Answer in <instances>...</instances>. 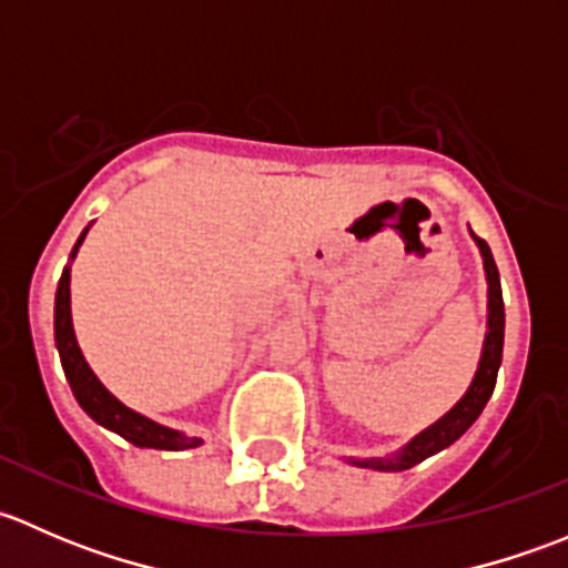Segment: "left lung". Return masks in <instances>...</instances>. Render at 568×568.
<instances>
[{"instance_id":"1","label":"left lung","mask_w":568,"mask_h":568,"mask_svg":"<svg viewBox=\"0 0 568 568\" xmlns=\"http://www.w3.org/2000/svg\"><path fill=\"white\" fill-rule=\"evenodd\" d=\"M475 244H478L480 257H484V272H486V285H489V316H486V337H484V352H480L478 371L473 376V385L467 387V393L462 395L459 404L450 412H445L434 426H428L426 432L417 434L412 443H406L404 448L395 450L390 456H376V459H346L357 467L379 469V473H398V469H409L415 464H420L428 456L439 454L443 448L454 445L456 439L478 420V415L484 412L486 400L495 393L497 371L503 363V335H506V311H503V291H500V272H497V263L491 257L489 244L484 239H478L473 233Z\"/></svg>"}]
</instances>
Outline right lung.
I'll use <instances>...</instances> for the list:
<instances>
[{
	"label": "right lung",
	"mask_w": 568,
	"mask_h": 568,
	"mask_svg": "<svg viewBox=\"0 0 568 568\" xmlns=\"http://www.w3.org/2000/svg\"><path fill=\"white\" fill-rule=\"evenodd\" d=\"M84 236H88V227L79 236V242L73 244L71 261L77 257L79 247H82ZM54 341L57 352H60L62 371H65V379L71 385L73 395H77L79 406L93 417L99 426L109 428V432L120 434L123 439H129L136 448H156V450H189L203 445L200 437H186V434L175 432V428L162 426V423L151 420V417L140 415V412L129 409L123 400L114 398L99 382V376L93 374V368L84 359L82 348H79L77 335H73V321H71V266L62 268L60 285H57V300H54Z\"/></svg>",
	"instance_id": "add662e5"
}]
</instances>
